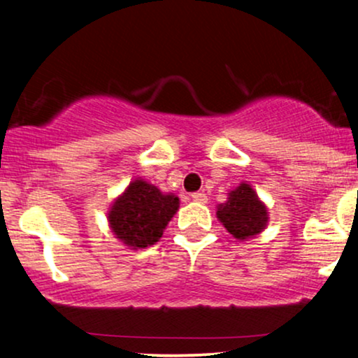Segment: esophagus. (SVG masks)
Here are the masks:
<instances>
[{
    "label": "esophagus",
    "mask_w": 358,
    "mask_h": 358,
    "mask_svg": "<svg viewBox=\"0 0 358 358\" xmlns=\"http://www.w3.org/2000/svg\"><path fill=\"white\" fill-rule=\"evenodd\" d=\"M192 199H193V202H199V203H207L208 202L207 193H203V192L192 193Z\"/></svg>",
    "instance_id": "obj_1"
}]
</instances>
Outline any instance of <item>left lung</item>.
I'll use <instances>...</instances> for the list:
<instances>
[{
	"label": "left lung",
	"mask_w": 358,
	"mask_h": 358,
	"mask_svg": "<svg viewBox=\"0 0 358 358\" xmlns=\"http://www.w3.org/2000/svg\"><path fill=\"white\" fill-rule=\"evenodd\" d=\"M217 219L236 239L244 241L257 236L268 225V208L259 200L249 183H241L229 193L225 203L217 207Z\"/></svg>",
	"instance_id": "left-lung-1"
}]
</instances>
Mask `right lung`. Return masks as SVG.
Returning <instances> with one entry per match:
<instances>
[{"label": "right lung", "mask_w": 358, "mask_h": 358, "mask_svg": "<svg viewBox=\"0 0 358 358\" xmlns=\"http://www.w3.org/2000/svg\"><path fill=\"white\" fill-rule=\"evenodd\" d=\"M178 207L180 200L173 193H163L138 178L110 205L109 227L127 248L145 249L159 241Z\"/></svg>", "instance_id": "obj_1"}]
</instances>
